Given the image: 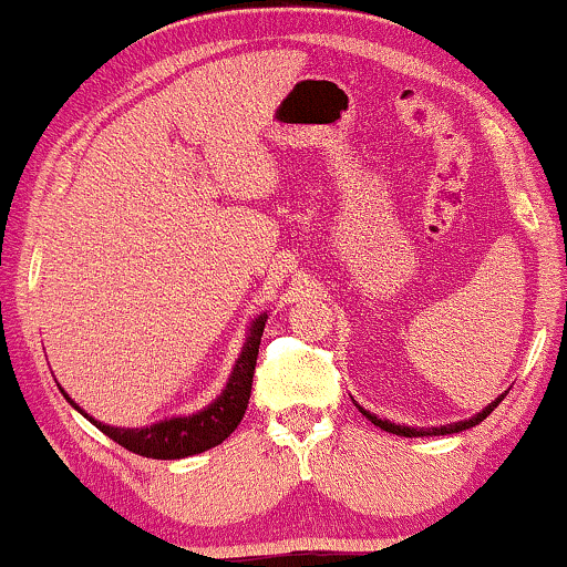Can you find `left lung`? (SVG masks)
I'll return each mask as SVG.
<instances>
[{"label":"left lung","mask_w":567,"mask_h":567,"mask_svg":"<svg viewBox=\"0 0 567 567\" xmlns=\"http://www.w3.org/2000/svg\"><path fill=\"white\" fill-rule=\"evenodd\" d=\"M504 395H507V393H502L499 399H496V401H491V404H488L486 409H483V412L475 414V417H470V420H465V422H454V425H441V427H406V425H395V422H388V420H378V417H374V414L364 412V409H361V412H364L367 417H370V420L374 422V425H378V427H383L385 433L404 435V439H422V435H446V433H462V431H467V427L478 425V422L486 420L488 414L494 412L496 406H499V401L504 399Z\"/></svg>","instance_id":"left-lung-1"}]
</instances>
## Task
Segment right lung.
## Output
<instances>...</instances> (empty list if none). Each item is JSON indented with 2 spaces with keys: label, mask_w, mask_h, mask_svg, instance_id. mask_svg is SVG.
I'll return each mask as SVG.
<instances>
[{
  "label": "right lung",
  "mask_w": 567,
  "mask_h": 567,
  "mask_svg": "<svg viewBox=\"0 0 567 567\" xmlns=\"http://www.w3.org/2000/svg\"><path fill=\"white\" fill-rule=\"evenodd\" d=\"M264 324L266 317H258L254 327H250L248 343H245L240 359H237L235 370H231V378L227 388H224V393L218 395L208 409L193 414V417H174L163 420L158 425L136 427V431H121V427L102 425V422L92 420L89 414L81 412L68 395L65 399L71 401L84 417L92 420L107 439H113L118 446H124L128 452L140 456H150V460H182V456L208 452V449L218 446V443L240 425L245 409H248Z\"/></svg>",
  "instance_id": "right-lung-1"
}]
</instances>
